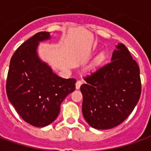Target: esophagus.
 I'll return each mask as SVG.
<instances>
[{
	"instance_id": "esophagus-1",
	"label": "esophagus",
	"mask_w": 151,
	"mask_h": 151,
	"mask_svg": "<svg viewBox=\"0 0 151 151\" xmlns=\"http://www.w3.org/2000/svg\"><path fill=\"white\" fill-rule=\"evenodd\" d=\"M82 82H83L82 80H78V81H77V82H76V89H77V90H78V89L80 88V86H81V85L82 84Z\"/></svg>"
}]
</instances>
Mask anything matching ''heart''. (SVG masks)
Listing matches in <instances>:
<instances>
[{"label": "heart", "mask_w": 151, "mask_h": 151, "mask_svg": "<svg viewBox=\"0 0 151 151\" xmlns=\"http://www.w3.org/2000/svg\"><path fill=\"white\" fill-rule=\"evenodd\" d=\"M105 58H106V55H105L104 52L99 53V55L98 57H97V61H98L99 63L102 62V61L104 60Z\"/></svg>", "instance_id": "obj_1"}]
</instances>
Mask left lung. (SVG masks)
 <instances>
[{"label":"left lung","instance_id":"1","mask_svg":"<svg viewBox=\"0 0 151 151\" xmlns=\"http://www.w3.org/2000/svg\"><path fill=\"white\" fill-rule=\"evenodd\" d=\"M80 87L82 114L86 121L97 129L119 125L138 103L142 85L140 69L123 43H118L111 62L84 78Z\"/></svg>","mask_w":151,"mask_h":151}]
</instances>
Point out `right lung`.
I'll return each instance as SVG.
<instances>
[{
    "label": "right lung",
    "mask_w": 151,
    "mask_h": 151,
    "mask_svg": "<svg viewBox=\"0 0 151 151\" xmlns=\"http://www.w3.org/2000/svg\"><path fill=\"white\" fill-rule=\"evenodd\" d=\"M49 32L33 35L16 50L9 63L6 93L19 116L31 125L44 127L58 116L60 104L75 91L76 79L62 78L38 55L39 43Z\"/></svg>",
    "instance_id": "1"
}]
</instances>
